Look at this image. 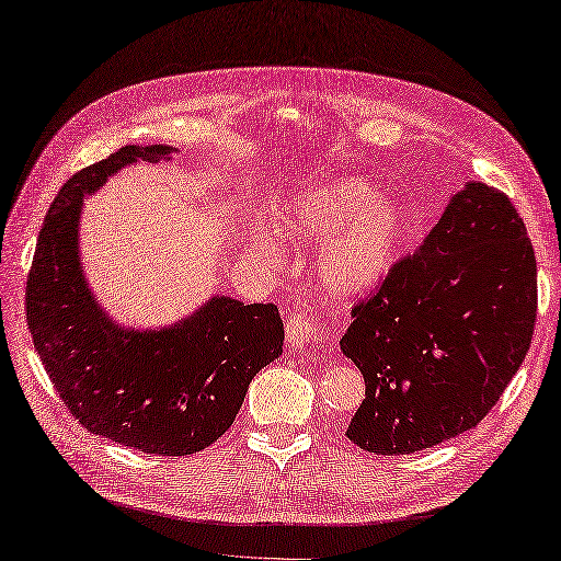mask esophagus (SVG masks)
Returning <instances> with one entry per match:
<instances>
[{"label":"esophagus","mask_w":561,"mask_h":561,"mask_svg":"<svg viewBox=\"0 0 561 561\" xmlns=\"http://www.w3.org/2000/svg\"><path fill=\"white\" fill-rule=\"evenodd\" d=\"M323 335L321 319L311 317L305 311H295L285 323V343L293 350H305L309 345H317Z\"/></svg>","instance_id":"34e87169"}]
</instances>
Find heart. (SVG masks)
Returning a JSON list of instances; mask_svg holds the SVG:
<instances>
[{"label": "heart", "instance_id": "b5f03b06", "mask_svg": "<svg viewBox=\"0 0 561 561\" xmlns=\"http://www.w3.org/2000/svg\"><path fill=\"white\" fill-rule=\"evenodd\" d=\"M293 233L319 244L317 278L333 297H354L386 276L404 240L409 216L400 202L378 199L357 178H333L293 197L280 214ZM259 248L266 250L264 242Z\"/></svg>", "mask_w": 561, "mask_h": 561}]
</instances>
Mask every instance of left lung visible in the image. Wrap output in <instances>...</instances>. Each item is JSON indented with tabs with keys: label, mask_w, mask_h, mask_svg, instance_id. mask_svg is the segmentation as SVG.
I'll return each mask as SVG.
<instances>
[{
	"label": "left lung",
	"mask_w": 561,
	"mask_h": 561,
	"mask_svg": "<svg viewBox=\"0 0 561 561\" xmlns=\"http://www.w3.org/2000/svg\"><path fill=\"white\" fill-rule=\"evenodd\" d=\"M538 317L536 252L497 187L469 183L414 254L352 307L340 350L366 398L347 438L409 455L481 423L522 366Z\"/></svg>",
	"instance_id": "left-lung-1"
}]
</instances>
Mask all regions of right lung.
Instances as JSON below:
<instances>
[{
  "instance_id": "1",
  "label": "right lung",
  "mask_w": 561,
  "mask_h": 561,
  "mask_svg": "<svg viewBox=\"0 0 561 561\" xmlns=\"http://www.w3.org/2000/svg\"><path fill=\"white\" fill-rule=\"evenodd\" d=\"M171 147L126 145L78 171L54 197L25 283L33 345L80 426L147 455L185 457L233 426L250 380L283 352L276 305L211 297L161 331H128L94 302L80 268L83 197L135 161Z\"/></svg>"
}]
</instances>
